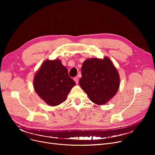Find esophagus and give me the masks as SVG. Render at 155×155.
Listing matches in <instances>:
<instances>
[{
	"label": "esophagus",
	"mask_w": 155,
	"mask_h": 155,
	"mask_svg": "<svg viewBox=\"0 0 155 155\" xmlns=\"http://www.w3.org/2000/svg\"><path fill=\"white\" fill-rule=\"evenodd\" d=\"M74 80L75 81V82L76 83V84H78V82H79V79H78V77H75V78H74Z\"/></svg>",
	"instance_id": "34e87169"
}]
</instances>
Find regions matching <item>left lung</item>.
Instances as JSON below:
<instances>
[{
    "label": "left lung",
    "mask_w": 155,
    "mask_h": 155,
    "mask_svg": "<svg viewBox=\"0 0 155 155\" xmlns=\"http://www.w3.org/2000/svg\"><path fill=\"white\" fill-rule=\"evenodd\" d=\"M79 85L89 99L97 105H104L114 97L120 86L118 71L110 59H88L81 67Z\"/></svg>",
    "instance_id": "obj_1"
}]
</instances>
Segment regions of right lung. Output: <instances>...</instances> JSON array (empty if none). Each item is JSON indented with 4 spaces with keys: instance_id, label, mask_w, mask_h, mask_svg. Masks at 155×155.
Returning <instances> with one entry per match:
<instances>
[{
    "instance_id": "obj_1",
    "label": "right lung",
    "mask_w": 155,
    "mask_h": 155,
    "mask_svg": "<svg viewBox=\"0 0 155 155\" xmlns=\"http://www.w3.org/2000/svg\"><path fill=\"white\" fill-rule=\"evenodd\" d=\"M75 85L76 82L68 76L67 68L58 59L45 61L34 81L36 93L51 106L58 105L66 100Z\"/></svg>"
}]
</instances>
